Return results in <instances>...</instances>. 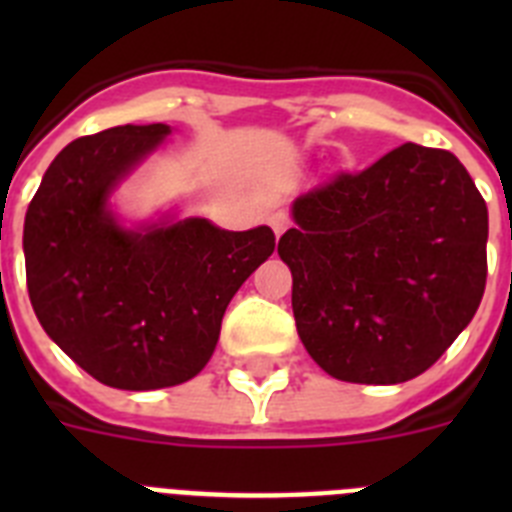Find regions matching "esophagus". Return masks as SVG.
Masks as SVG:
<instances>
[{
  "mask_svg": "<svg viewBox=\"0 0 512 512\" xmlns=\"http://www.w3.org/2000/svg\"><path fill=\"white\" fill-rule=\"evenodd\" d=\"M269 223H271V228H274V235L279 238V235L289 228V217L284 215V212H274V215L269 217Z\"/></svg>",
  "mask_w": 512,
  "mask_h": 512,
  "instance_id": "1",
  "label": "esophagus"
}]
</instances>
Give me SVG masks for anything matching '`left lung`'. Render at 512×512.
<instances>
[{"label":"left lung","mask_w":512,"mask_h":512,"mask_svg":"<svg viewBox=\"0 0 512 512\" xmlns=\"http://www.w3.org/2000/svg\"><path fill=\"white\" fill-rule=\"evenodd\" d=\"M279 238L297 333L341 382L423 374L474 318L487 205L459 158L415 143L297 197Z\"/></svg>","instance_id":"1"}]
</instances>
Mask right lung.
Instances as JSON below:
<instances>
[{
    "label": "right lung",
    "instance_id": "1",
    "mask_svg": "<svg viewBox=\"0 0 512 512\" xmlns=\"http://www.w3.org/2000/svg\"><path fill=\"white\" fill-rule=\"evenodd\" d=\"M171 133L120 125L76 138L27 207L25 274L40 325L97 382L161 390L197 377L225 307L277 246L274 230H220L205 217L122 228L107 197Z\"/></svg>",
    "mask_w": 512,
    "mask_h": 512
}]
</instances>
